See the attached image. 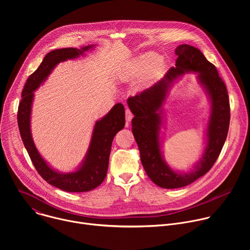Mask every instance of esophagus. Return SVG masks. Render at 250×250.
Wrapping results in <instances>:
<instances>
[{
	"instance_id": "1",
	"label": "esophagus",
	"mask_w": 250,
	"mask_h": 250,
	"mask_svg": "<svg viewBox=\"0 0 250 250\" xmlns=\"http://www.w3.org/2000/svg\"><path fill=\"white\" fill-rule=\"evenodd\" d=\"M132 114H131V112L128 110V109H126L125 110V120H126V122L128 123V122H130L131 120H132Z\"/></svg>"
}]
</instances>
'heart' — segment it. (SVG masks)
<instances>
[{"label": "heart", "mask_w": 250, "mask_h": 250, "mask_svg": "<svg viewBox=\"0 0 250 250\" xmlns=\"http://www.w3.org/2000/svg\"><path fill=\"white\" fill-rule=\"evenodd\" d=\"M162 65V62L160 61L159 55L153 53V52H147L138 56L133 61V69L135 72L140 73L144 72V71L148 70L149 74L155 73L156 71L160 69Z\"/></svg>", "instance_id": "1"}]
</instances>
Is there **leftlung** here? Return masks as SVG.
Segmentation results:
<instances>
[{
  "label": "left lung",
  "instance_id": "1",
  "mask_svg": "<svg viewBox=\"0 0 250 250\" xmlns=\"http://www.w3.org/2000/svg\"><path fill=\"white\" fill-rule=\"evenodd\" d=\"M178 55L175 67L170 68L162 79L141 93L129 97L127 105L134 118L131 130L140 152V159L147 176L157 186L176 189L187 186L204 176L217 161L229 126V100L227 87L211 64L200 49L181 44L175 49ZM187 73H197L211 103V114L206 130V146L200 160L190 172L175 171L166 163L160 139L163 125L162 104L172 83Z\"/></svg>",
  "mask_w": 250,
  "mask_h": 250
}]
</instances>
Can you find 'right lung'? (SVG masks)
Here are the masks:
<instances>
[{
	"mask_svg": "<svg viewBox=\"0 0 250 250\" xmlns=\"http://www.w3.org/2000/svg\"><path fill=\"white\" fill-rule=\"evenodd\" d=\"M94 47L95 45L92 44L81 48H60L47 53L39 68L26 80L19 105V129L33 166L48 184L66 192H88L102 184L108 171L112 142L117 132L123 129L125 124V108L123 104L118 103L108 114L95 123L84 159L75 171L62 173L53 169L42 158L33 142L30 130L33 92L45 82L57 64L83 56L86 51Z\"/></svg>",
	"mask_w": 250,
	"mask_h": 250,
	"instance_id": "right-lung-1",
	"label": "right lung"
}]
</instances>
